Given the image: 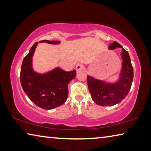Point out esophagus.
<instances>
[{"label":"esophagus","mask_w":151,"mask_h":151,"mask_svg":"<svg viewBox=\"0 0 151 151\" xmlns=\"http://www.w3.org/2000/svg\"><path fill=\"white\" fill-rule=\"evenodd\" d=\"M83 68H84V66L81 63H78L77 65H76V71H79V70H83Z\"/></svg>","instance_id":"obj_1"}]
</instances>
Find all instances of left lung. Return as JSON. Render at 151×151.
Instances as JSON below:
<instances>
[{
	"mask_svg": "<svg viewBox=\"0 0 151 151\" xmlns=\"http://www.w3.org/2000/svg\"><path fill=\"white\" fill-rule=\"evenodd\" d=\"M121 48L122 68L119 80L115 83H106L87 75V85L92 99L101 106H113L123 100L131 89L133 80V68L129 52L116 41L109 45V49Z\"/></svg>",
	"mask_w": 151,
	"mask_h": 151,
	"instance_id": "8db88e82",
	"label": "left lung"
}]
</instances>
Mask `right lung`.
I'll use <instances>...</instances> for the list:
<instances>
[{
	"instance_id": "add662e5",
	"label": "right lung",
	"mask_w": 151,
	"mask_h": 151,
	"mask_svg": "<svg viewBox=\"0 0 151 151\" xmlns=\"http://www.w3.org/2000/svg\"><path fill=\"white\" fill-rule=\"evenodd\" d=\"M40 42L57 45L60 41L44 40ZM38 42L30 48L24 58L20 70V83L30 100L36 105L45 110H50L65 103L68 97V83L75 78L76 70L66 72L57 67L47 73L40 74L33 70L32 57Z\"/></svg>"
}]
</instances>
